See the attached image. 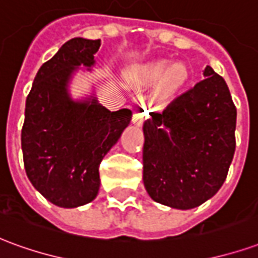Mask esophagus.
Returning a JSON list of instances; mask_svg holds the SVG:
<instances>
[{"instance_id": "obj_1", "label": "esophagus", "mask_w": 258, "mask_h": 258, "mask_svg": "<svg viewBox=\"0 0 258 258\" xmlns=\"http://www.w3.org/2000/svg\"><path fill=\"white\" fill-rule=\"evenodd\" d=\"M145 118H146V110L144 109V107H140V109H137V110L134 112V116H133V123L140 127V125L144 124Z\"/></svg>"}]
</instances>
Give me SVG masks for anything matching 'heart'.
Returning <instances> with one entry per match:
<instances>
[{
    "instance_id": "obj_1",
    "label": "heart",
    "mask_w": 258,
    "mask_h": 258,
    "mask_svg": "<svg viewBox=\"0 0 258 258\" xmlns=\"http://www.w3.org/2000/svg\"><path fill=\"white\" fill-rule=\"evenodd\" d=\"M188 77L189 73L185 64H171V60L167 59L153 60L149 63L138 66L133 72V79L141 80L145 83H155L157 80L163 79L162 87L166 92H174L179 90L188 81Z\"/></svg>"
}]
</instances>
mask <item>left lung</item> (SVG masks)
<instances>
[{
  "label": "left lung",
  "mask_w": 258,
  "mask_h": 258,
  "mask_svg": "<svg viewBox=\"0 0 258 258\" xmlns=\"http://www.w3.org/2000/svg\"><path fill=\"white\" fill-rule=\"evenodd\" d=\"M205 79L144 123V185L152 199L189 210L213 198L235 153L236 107L225 80Z\"/></svg>",
  "instance_id": "obj_1"
}]
</instances>
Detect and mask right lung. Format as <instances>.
<instances>
[{
  "label": "right lung",
  "mask_w": 258,
  "mask_h": 258,
  "mask_svg": "<svg viewBox=\"0 0 258 258\" xmlns=\"http://www.w3.org/2000/svg\"><path fill=\"white\" fill-rule=\"evenodd\" d=\"M101 40L76 37L64 42L34 77L26 99L22 152L33 186L64 209L95 199L99 164L131 121L133 112H110L96 96L73 99L69 84L80 66L95 64Z\"/></svg>",
  "instance_id": "right-lung-1"
}]
</instances>
